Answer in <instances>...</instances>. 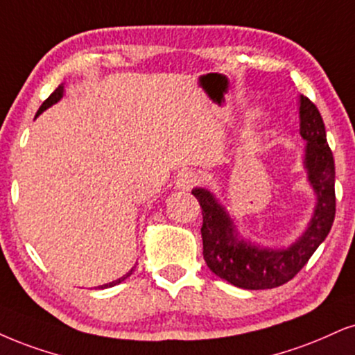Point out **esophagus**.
I'll return each mask as SVG.
<instances>
[{"label": "esophagus", "instance_id": "esophagus-1", "mask_svg": "<svg viewBox=\"0 0 355 355\" xmlns=\"http://www.w3.org/2000/svg\"><path fill=\"white\" fill-rule=\"evenodd\" d=\"M200 181V176L194 171H186V173H181L176 178V182H174V187L179 191H189L194 186H198Z\"/></svg>", "mask_w": 355, "mask_h": 355}]
</instances>
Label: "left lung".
Listing matches in <instances>:
<instances>
[{
    "instance_id": "8db88e82",
    "label": "left lung",
    "mask_w": 355,
    "mask_h": 355,
    "mask_svg": "<svg viewBox=\"0 0 355 355\" xmlns=\"http://www.w3.org/2000/svg\"><path fill=\"white\" fill-rule=\"evenodd\" d=\"M300 135L306 141L303 166L316 194V205L306 230L288 247L270 248L252 243L235 225L230 212L207 187L192 194L202 207L204 260L218 278L243 290H270L295 277L324 242L336 216L334 157L326 139L321 113L300 95Z\"/></svg>"
}]
</instances>
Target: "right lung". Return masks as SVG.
I'll list each match as a JSON object with an SVG mask.
<instances>
[{"instance_id": "1", "label": "right lung", "mask_w": 355, "mask_h": 355, "mask_svg": "<svg viewBox=\"0 0 355 355\" xmlns=\"http://www.w3.org/2000/svg\"><path fill=\"white\" fill-rule=\"evenodd\" d=\"M64 92H65V90H64V84H60V85H59V87H57V89H55L54 92H52V94L49 95V98H47V100H46V102H44V103L41 105V108H39V110H37V115H36V116H39V115H41V113H42L44 110H47V108H49V107H52V105H54V103H57V102H59V100L64 97ZM133 270H135V266H133V268H131V270L128 271V273H126V275H123V277H121V278H118V279H115V282H112V283L102 284V286H98V288H102V290H103V288H112V286H115V284H118V283L125 282V279H126V278H128L131 273H133Z\"/></svg>"}]
</instances>
